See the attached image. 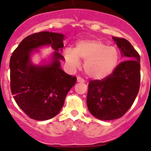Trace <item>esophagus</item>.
<instances>
[{
  "mask_svg": "<svg viewBox=\"0 0 151 151\" xmlns=\"http://www.w3.org/2000/svg\"><path fill=\"white\" fill-rule=\"evenodd\" d=\"M77 82H85V80H84L82 77L78 76L77 77Z\"/></svg>",
  "mask_w": 151,
  "mask_h": 151,
  "instance_id": "34e87169",
  "label": "esophagus"
}]
</instances>
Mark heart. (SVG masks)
Returning <instances> with one entry per match:
<instances>
[{"instance_id": "1", "label": "heart", "mask_w": 151, "mask_h": 151, "mask_svg": "<svg viewBox=\"0 0 151 151\" xmlns=\"http://www.w3.org/2000/svg\"><path fill=\"white\" fill-rule=\"evenodd\" d=\"M64 56L71 66L76 67L79 59L85 60L84 70L93 79H103L115 70L119 54L115 47L108 46L100 40H82L77 42L75 50L67 48Z\"/></svg>"}]
</instances>
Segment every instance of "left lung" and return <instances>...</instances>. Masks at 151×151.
<instances>
[{
  "label": "left lung",
  "mask_w": 151,
  "mask_h": 151,
  "mask_svg": "<svg viewBox=\"0 0 151 151\" xmlns=\"http://www.w3.org/2000/svg\"><path fill=\"white\" fill-rule=\"evenodd\" d=\"M125 61L111 75L88 83L87 105L92 115L101 120L122 117L133 104L141 82L140 56L129 41L113 37Z\"/></svg>",
  "instance_id": "obj_1"
}]
</instances>
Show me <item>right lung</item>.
<instances>
[{"label":"right lung","mask_w":151,"mask_h":151,"mask_svg":"<svg viewBox=\"0 0 151 151\" xmlns=\"http://www.w3.org/2000/svg\"><path fill=\"white\" fill-rule=\"evenodd\" d=\"M63 38L60 33H34L21 41L10 57L13 98L22 111L35 120H47L57 116L68 92L76 82V77L66 74L60 68V60L64 57L58 51L63 50ZM45 45H50L55 50L52 63L35 66L30 60V54Z\"/></svg>","instance_id":"right-lung-1"}]
</instances>
